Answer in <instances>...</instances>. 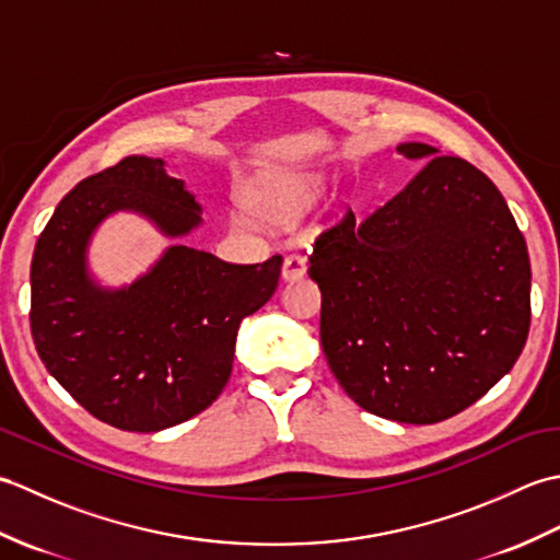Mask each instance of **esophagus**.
<instances>
[{
    "label": "esophagus",
    "instance_id": "34e87169",
    "mask_svg": "<svg viewBox=\"0 0 560 560\" xmlns=\"http://www.w3.org/2000/svg\"><path fill=\"white\" fill-rule=\"evenodd\" d=\"M307 271V259L303 255H287L283 259V269H281V277L283 281H299L305 277Z\"/></svg>",
    "mask_w": 560,
    "mask_h": 560
}]
</instances>
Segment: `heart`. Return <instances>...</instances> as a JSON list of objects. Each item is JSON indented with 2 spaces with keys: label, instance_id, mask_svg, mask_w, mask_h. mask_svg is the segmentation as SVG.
Returning <instances> with one entry per match:
<instances>
[{
  "label": "heart",
  "instance_id": "heart-1",
  "mask_svg": "<svg viewBox=\"0 0 560 560\" xmlns=\"http://www.w3.org/2000/svg\"><path fill=\"white\" fill-rule=\"evenodd\" d=\"M307 199H311V195L303 192V189H301V192L283 195L281 199L271 201V205L265 207V211L269 213L271 219H277V221H291L295 217H301V213L305 211Z\"/></svg>",
  "mask_w": 560,
  "mask_h": 560
}]
</instances>
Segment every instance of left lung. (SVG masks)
<instances>
[{
  "label": "left lung",
  "instance_id": "obj_1",
  "mask_svg": "<svg viewBox=\"0 0 560 560\" xmlns=\"http://www.w3.org/2000/svg\"><path fill=\"white\" fill-rule=\"evenodd\" d=\"M425 168L365 221L353 211L315 241L319 339L361 409L438 423L481 399L529 335L525 235L471 163L409 141Z\"/></svg>",
  "mask_w": 560,
  "mask_h": 560
}]
</instances>
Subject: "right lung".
I'll return each mask as SVG.
<instances>
[{"instance_id":"obj_1","label":"right lung","mask_w":560,"mask_h":560,"mask_svg":"<svg viewBox=\"0 0 560 560\" xmlns=\"http://www.w3.org/2000/svg\"><path fill=\"white\" fill-rule=\"evenodd\" d=\"M117 211L177 241L201 225V205L161 159L127 156L81 180L35 243L31 331L47 373L83 409L120 431L156 433L221 395L237 327L277 291L283 259L229 265L175 243L127 287H101L89 245Z\"/></svg>"}]
</instances>
